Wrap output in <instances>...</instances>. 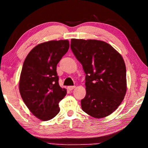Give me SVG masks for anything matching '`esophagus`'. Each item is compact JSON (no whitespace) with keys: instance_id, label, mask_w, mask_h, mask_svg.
Here are the masks:
<instances>
[{"instance_id":"obj_1","label":"esophagus","mask_w":148,"mask_h":148,"mask_svg":"<svg viewBox=\"0 0 148 148\" xmlns=\"http://www.w3.org/2000/svg\"><path fill=\"white\" fill-rule=\"evenodd\" d=\"M75 87H76V86H69L68 87V89L70 90V91H72V90H73Z\"/></svg>"}]
</instances>
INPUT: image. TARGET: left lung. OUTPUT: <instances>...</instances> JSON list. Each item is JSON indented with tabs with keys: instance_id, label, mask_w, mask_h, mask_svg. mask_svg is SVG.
Instances as JSON below:
<instances>
[{
	"instance_id": "obj_1",
	"label": "left lung",
	"mask_w": 148,
	"mask_h": 148,
	"mask_svg": "<svg viewBox=\"0 0 148 148\" xmlns=\"http://www.w3.org/2000/svg\"><path fill=\"white\" fill-rule=\"evenodd\" d=\"M71 49L86 74L83 111L103 118L116 110L127 91L124 60L113 47L97 40L72 39Z\"/></svg>"
}]
</instances>
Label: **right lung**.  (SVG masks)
<instances>
[{
	"mask_svg": "<svg viewBox=\"0 0 148 148\" xmlns=\"http://www.w3.org/2000/svg\"><path fill=\"white\" fill-rule=\"evenodd\" d=\"M67 40L41 43L32 49L23 62L19 89L21 98L31 113L42 121L56 116L59 103L66 90L59 85L57 65L68 51Z\"/></svg>",
	"mask_w": 148,
	"mask_h": 148,
	"instance_id": "add662e5",
	"label": "right lung"
}]
</instances>
